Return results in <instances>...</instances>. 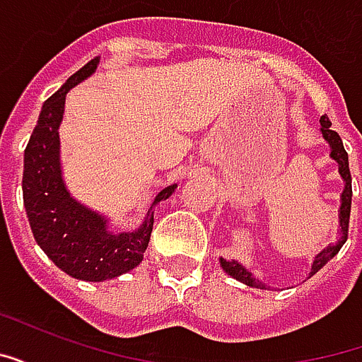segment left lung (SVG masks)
<instances>
[{"label":"left lung","instance_id":"left-lung-1","mask_svg":"<svg viewBox=\"0 0 362 362\" xmlns=\"http://www.w3.org/2000/svg\"><path fill=\"white\" fill-rule=\"evenodd\" d=\"M320 132H322V137L326 139V143L329 145V158L337 163V170H339V176L343 180V192H341V204H339V228H337V240L332 244H327L324 250L314 256L312 259V267L308 277H312L314 273L320 272L322 267L326 266L329 259L334 258L337 252L341 250V246L347 240V230H349V213H351V197H353V189H351V173H349V157H347V151L343 147L341 137L337 135V132L332 129V122L327 116H322L320 118ZM219 264L223 267V272L228 273L230 277H235L236 281H240L244 285L254 288H269L264 283L259 281L252 272H248L243 264H238L235 259H225L219 258Z\"/></svg>","mask_w":362,"mask_h":362}]
</instances>
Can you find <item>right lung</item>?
Segmentation results:
<instances>
[{"instance_id": "obj_1", "label": "right lung", "mask_w": 362, "mask_h": 362, "mask_svg": "<svg viewBox=\"0 0 362 362\" xmlns=\"http://www.w3.org/2000/svg\"><path fill=\"white\" fill-rule=\"evenodd\" d=\"M98 62L100 58L90 59L42 104L23 170V202L35 240L62 272L81 281L114 279L139 266L149 246L155 207L178 188L170 184L160 189L141 225L127 233H112L108 217L69 194L59 158V124L66 95L95 74Z\"/></svg>"}]
</instances>
